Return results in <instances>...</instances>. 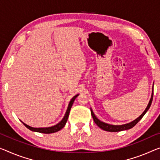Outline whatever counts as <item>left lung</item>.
I'll use <instances>...</instances> for the list:
<instances>
[{
    "label": "left lung",
    "instance_id": "8db88e82",
    "mask_svg": "<svg viewBox=\"0 0 160 160\" xmlns=\"http://www.w3.org/2000/svg\"><path fill=\"white\" fill-rule=\"evenodd\" d=\"M153 94H154V91L152 90V97L150 101H149L148 105L146 108V109L144 110V112L142 113V114L140 115V116L137 118V119H135L134 121L132 122L129 123V124H123V125H112V124H107V123H104L103 122H101L99 119H98L97 117L95 116L94 112L92 109H91V114H92V116L93 117V119H94V122L96 123V124L97 125L98 127H100L101 129L103 130H105V131L107 132H120V131H123V130H127V129H129L132 128V127H134L137 123L139 122V120L142 119V117H144V115L146 114V112L148 111V109L150 107V106L152 104V99H153Z\"/></svg>",
    "mask_w": 160,
    "mask_h": 160
}]
</instances>
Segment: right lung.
<instances>
[{"label": "right lung", "instance_id": "right-lung-1", "mask_svg": "<svg viewBox=\"0 0 160 160\" xmlns=\"http://www.w3.org/2000/svg\"><path fill=\"white\" fill-rule=\"evenodd\" d=\"M78 95H76L73 97L72 100L70 101L69 102V104H68V109L66 110V112L65 114V116L63 118V119L61 120V121L57 124L56 125H54V126L53 127H45V128H34V127H31L30 126H28V125L26 124L25 123H23L22 122V123L25 125V127H27L28 129L31 130V131L33 132H40V133H43V134H51V133H54V132H56L58 131H59L61 129L63 128V127L65 126L66 122H67L68 120V115H69V112H70V110H71V108L72 107V104L73 102H74V100L76 98L78 97Z\"/></svg>", "mask_w": 160, "mask_h": 160}]
</instances>
